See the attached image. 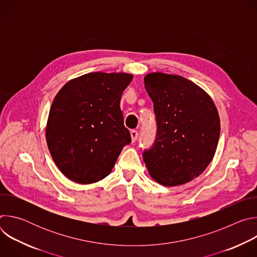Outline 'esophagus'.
I'll return each mask as SVG.
<instances>
[{"mask_svg":"<svg viewBox=\"0 0 257 257\" xmlns=\"http://www.w3.org/2000/svg\"><path fill=\"white\" fill-rule=\"evenodd\" d=\"M130 134H131V140H132V142H135V141L137 140V137H138V132H137L136 130H132V131L130 132Z\"/></svg>","mask_w":257,"mask_h":257,"instance_id":"1","label":"esophagus"}]
</instances>
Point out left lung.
<instances>
[{"instance_id": "left-lung-1", "label": "left lung", "mask_w": 257, "mask_h": 257, "mask_svg": "<svg viewBox=\"0 0 257 257\" xmlns=\"http://www.w3.org/2000/svg\"><path fill=\"white\" fill-rule=\"evenodd\" d=\"M144 86L154 102L157 135L143 161L160 184H184L214 156L221 130L217 109L202 88L179 75L151 73Z\"/></svg>"}]
</instances>
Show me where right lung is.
Listing matches in <instances>:
<instances>
[{
  "label": "right lung",
  "mask_w": 257,
  "mask_h": 257,
  "mask_svg": "<svg viewBox=\"0 0 257 257\" xmlns=\"http://www.w3.org/2000/svg\"><path fill=\"white\" fill-rule=\"evenodd\" d=\"M132 79L127 73H88L57 93L46 137L54 162L68 179L80 184L102 180L131 142L120 100Z\"/></svg>",
  "instance_id": "1"
}]
</instances>
